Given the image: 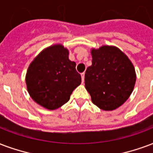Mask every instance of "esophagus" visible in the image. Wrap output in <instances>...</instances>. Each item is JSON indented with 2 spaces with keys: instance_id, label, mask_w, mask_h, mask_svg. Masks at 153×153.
Instances as JSON below:
<instances>
[{
  "instance_id": "34e87169",
  "label": "esophagus",
  "mask_w": 153,
  "mask_h": 153,
  "mask_svg": "<svg viewBox=\"0 0 153 153\" xmlns=\"http://www.w3.org/2000/svg\"><path fill=\"white\" fill-rule=\"evenodd\" d=\"M84 76H85V73L83 72V73L81 74V77H82V82H84Z\"/></svg>"
}]
</instances>
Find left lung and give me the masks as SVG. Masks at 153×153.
Masks as SVG:
<instances>
[{
	"label": "left lung",
	"instance_id": "1",
	"mask_svg": "<svg viewBox=\"0 0 153 153\" xmlns=\"http://www.w3.org/2000/svg\"><path fill=\"white\" fill-rule=\"evenodd\" d=\"M92 64L85 73L84 82L91 101L105 111L124 104L133 91L136 74L127 56L115 46L103 45L91 51Z\"/></svg>",
	"mask_w": 153,
	"mask_h": 153
}]
</instances>
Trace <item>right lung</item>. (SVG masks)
<instances>
[{
	"label": "right lung",
	"mask_w": 153,
	"mask_h": 153,
	"mask_svg": "<svg viewBox=\"0 0 153 153\" xmlns=\"http://www.w3.org/2000/svg\"><path fill=\"white\" fill-rule=\"evenodd\" d=\"M76 63L62 45L45 48L30 63L26 74L28 93L37 104L53 110L67 102L81 83Z\"/></svg>",
	"instance_id": "right-lung-1"
}]
</instances>
